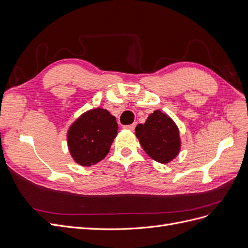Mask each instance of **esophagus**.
<instances>
[{
	"mask_svg": "<svg viewBox=\"0 0 248 248\" xmlns=\"http://www.w3.org/2000/svg\"><path fill=\"white\" fill-rule=\"evenodd\" d=\"M136 123H133V124H130V125H127V126H125V128L126 129H128V130H134V128H136Z\"/></svg>",
	"mask_w": 248,
	"mask_h": 248,
	"instance_id": "esophagus-1",
	"label": "esophagus"
}]
</instances>
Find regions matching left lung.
<instances>
[{"label": "left lung", "mask_w": 248, "mask_h": 248, "mask_svg": "<svg viewBox=\"0 0 248 248\" xmlns=\"http://www.w3.org/2000/svg\"><path fill=\"white\" fill-rule=\"evenodd\" d=\"M136 136L145 152L160 163L171 161L181 147L178 127L160 110H154L145 124L136 127Z\"/></svg>", "instance_id": "8db88e82"}]
</instances>
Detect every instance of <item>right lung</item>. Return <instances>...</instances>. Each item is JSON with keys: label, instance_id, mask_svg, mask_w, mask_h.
Here are the masks:
<instances>
[{"label": "right lung", "instance_id": "1", "mask_svg": "<svg viewBox=\"0 0 248 248\" xmlns=\"http://www.w3.org/2000/svg\"><path fill=\"white\" fill-rule=\"evenodd\" d=\"M118 133L116 118L103 108H94L81 115L67 133L72 158L82 167L102 160L109 152Z\"/></svg>", "mask_w": 248, "mask_h": 248}]
</instances>
